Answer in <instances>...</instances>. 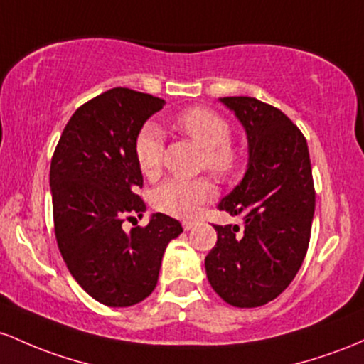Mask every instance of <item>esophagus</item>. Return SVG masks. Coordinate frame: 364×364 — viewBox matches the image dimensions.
<instances>
[{
	"instance_id": "obj_1",
	"label": "esophagus",
	"mask_w": 364,
	"mask_h": 364,
	"mask_svg": "<svg viewBox=\"0 0 364 364\" xmlns=\"http://www.w3.org/2000/svg\"><path fill=\"white\" fill-rule=\"evenodd\" d=\"M196 225V222L194 220H183L182 222V227H183V230H191V228H193Z\"/></svg>"
}]
</instances>
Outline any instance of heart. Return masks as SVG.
Segmentation results:
<instances>
[{"label":"heart","instance_id":"obj_1","mask_svg":"<svg viewBox=\"0 0 364 364\" xmlns=\"http://www.w3.org/2000/svg\"><path fill=\"white\" fill-rule=\"evenodd\" d=\"M175 127L203 148L201 165L210 173L218 178H227L234 173L239 163V153L230 142L232 129L225 117L211 108L194 106L175 118ZM134 156L142 175H158L163 158V134L158 125L146 124L139 130L134 141ZM215 194L213 182L208 178H170L153 191L151 203L161 213L189 218L198 213L203 204L210 203Z\"/></svg>","mask_w":364,"mask_h":364}]
</instances>
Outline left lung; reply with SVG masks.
<instances>
[{
    "label": "left lung",
    "mask_w": 364,
    "mask_h": 364,
    "mask_svg": "<svg viewBox=\"0 0 364 364\" xmlns=\"http://www.w3.org/2000/svg\"><path fill=\"white\" fill-rule=\"evenodd\" d=\"M249 142L247 171L218 204L242 218L215 225L204 259L213 291L235 308H258L280 296L303 264L314 215V183L306 139L275 106L256 97H222Z\"/></svg>",
    "instance_id": "1"
}]
</instances>
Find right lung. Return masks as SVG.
Listing matches in <instances>:
<instances>
[{"label": "right lung", "instance_id": "add662e5", "mask_svg": "<svg viewBox=\"0 0 364 364\" xmlns=\"http://www.w3.org/2000/svg\"><path fill=\"white\" fill-rule=\"evenodd\" d=\"M161 97L113 87L77 108L51 158L53 222L68 272L89 296L112 308L141 303L154 291L161 258L182 225L153 215L146 227L122 228L142 216V173L134 141L160 112Z\"/></svg>", "mask_w": 364, "mask_h": 364}]
</instances>
